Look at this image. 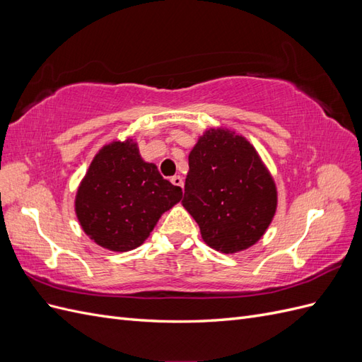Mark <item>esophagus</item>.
Instances as JSON below:
<instances>
[{
    "label": "esophagus",
    "instance_id": "1",
    "mask_svg": "<svg viewBox=\"0 0 362 362\" xmlns=\"http://www.w3.org/2000/svg\"><path fill=\"white\" fill-rule=\"evenodd\" d=\"M170 181H172L173 185H177V187H182V185H184V181H182V178L180 177V175H175V177L170 178Z\"/></svg>",
    "mask_w": 362,
    "mask_h": 362
}]
</instances>
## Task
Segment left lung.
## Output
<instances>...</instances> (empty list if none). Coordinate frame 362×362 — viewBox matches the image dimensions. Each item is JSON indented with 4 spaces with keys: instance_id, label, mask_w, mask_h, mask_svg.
Masks as SVG:
<instances>
[{
    "instance_id": "left-lung-1",
    "label": "left lung",
    "mask_w": 362,
    "mask_h": 362,
    "mask_svg": "<svg viewBox=\"0 0 362 362\" xmlns=\"http://www.w3.org/2000/svg\"><path fill=\"white\" fill-rule=\"evenodd\" d=\"M181 204L208 246L235 254L264 235L276 213L278 193L258 152L243 136L210 128L189 154Z\"/></svg>"
}]
</instances>
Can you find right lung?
Segmentation results:
<instances>
[{
  "instance_id": "right-lung-1",
  "label": "right lung",
  "mask_w": 362,
  "mask_h": 362,
  "mask_svg": "<svg viewBox=\"0 0 362 362\" xmlns=\"http://www.w3.org/2000/svg\"><path fill=\"white\" fill-rule=\"evenodd\" d=\"M182 198L154 163L139 154L133 139L112 141L95 156L75 196L83 231L113 252L139 247L164 211Z\"/></svg>"
}]
</instances>
